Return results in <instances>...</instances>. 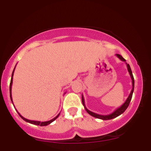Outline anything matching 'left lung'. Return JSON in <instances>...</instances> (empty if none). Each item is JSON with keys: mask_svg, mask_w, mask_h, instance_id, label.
I'll return each instance as SVG.
<instances>
[{"mask_svg": "<svg viewBox=\"0 0 151 151\" xmlns=\"http://www.w3.org/2000/svg\"><path fill=\"white\" fill-rule=\"evenodd\" d=\"M116 56L117 58L119 59V60H121V61L126 62V60L123 58L121 55H119V54H116ZM126 66H127V69H128V71H129V72L130 76H131V80H132V89H131V93H130V94L129 95V96H128L127 99L126 100V101L124 102V103L123 104L121 105L120 107H119V108H117L116 109L113 113L108 114V115H100V114L93 113V112L91 111H89V109H86L85 104H84V96H83V95H81V100H82L83 106H84V109H85V110L86 111V112H87L88 114H90L91 116H93V117L96 118V119H102V120H110V119H114V118H116L117 116H120L121 114H122L126 110V109H127L128 106H129L130 101H131V98H132L133 90H134V78H133L132 71H131V67H130V65H129V64L126 63Z\"/></svg>", "mask_w": 151, "mask_h": 151, "instance_id": "obj_1", "label": "left lung"}]
</instances>
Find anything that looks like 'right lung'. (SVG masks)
Returning <instances> with one entry per match:
<instances>
[{
    "mask_svg": "<svg viewBox=\"0 0 151 151\" xmlns=\"http://www.w3.org/2000/svg\"><path fill=\"white\" fill-rule=\"evenodd\" d=\"M15 67L14 68V70L13 71V73H12V76H11V80H10V100H11L12 103H13V99H12V93H11V90H12V84H13V74H14V71H15ZM16 110V109H15ZM17 111V110H16ZM17 112H18V111H17ZM19 116H20V117L22 118V119H23L24 121H26V122H28L30 123V124H35V125H37V126H47L49 125V124H51L52 122H53L55 120V119H57V118H58L59 116H60V113L58 114V116H57L56 117H55L54 119H51V120L50 121H42V122H41V121H32V120H29V119H25V118H24L23 116H22L21 115H20V114H19V112H18Z\"/></svg>",
    "mask_w": 151,
    "mask_h": 151,
    "instance_id": "1",
    "label": "right lung"
}]
</instances>
